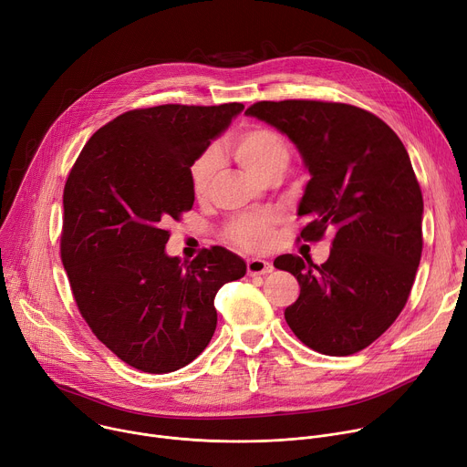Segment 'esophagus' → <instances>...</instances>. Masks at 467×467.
<instances>
[{"mask_svg":"<svg viewBox=\"0 0 467 467\" xmlns=\"http://www.w3.org/2000/svg\"><path fill=\"white\" fill-rule=\"evenodd\" d=\"M274 270L272 263L265 259H247V274L249 275H266Z\"/></svg>","mask_w":467,"mask_h":467,"instance_id":"34e87169","label":"esophagus"}]
</instances>
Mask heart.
<instances>
[{
  "label": "heart",
  "mask_w": 467,
  "mask_h": 467,
  "mask_svg": "<svg viewBox=\"0 0 467 467\" xmlns=\"http://www.w3.org/2000/svg\"><path fill=\"white\" fill-rule=\"evenodd\" d=\"M227 147L233 158L253 175L263 181H277L290 163L292 149L288 140L268 126H247L229 138ZM218 169V154L208 149L201 152L190 165V184L197 197H204ZM279 218L272 212L268 214H247L233 220L227 227V238L247 249L263 251L272 244L274 227Z\"/></svg>",
  "instance_id": "heart-1"
}]
</instances>
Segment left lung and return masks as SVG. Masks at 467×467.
Instances as JSON below:
<instances>
[{"label": "left lung", "mask_w": 467, "mask_h": 467, "mask_svg": "<svg viewBox=\"0 0 467 467\" xmlns=\"http://www.w3.org/2000/svg\"><path fill=\"white\" fill-rule=\"evenodd\" d=\"M300 150L311 181L298 206L300 236L335 233L329 257L279 255L274 266L300 283L285 320L309 348L350 356L404 309L422 251V195L410 156L376 115L338 102H257L245 109Z\"/></svg>", "instance_id": "8db88e82"}]
</instances>
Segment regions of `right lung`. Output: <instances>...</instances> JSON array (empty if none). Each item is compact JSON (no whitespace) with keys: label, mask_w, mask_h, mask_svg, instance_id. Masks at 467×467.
<instances>
[{"label":"right lung","mask_w":467,"mask_h":467,"mask_svg":"<svg viewBox=\"0 0 467 467\" xmlns=\"http://www.w3.org/2000/svg\"><path fill=\"white\" fill-rule=\"evenodd\" d=\"M244 104H165L119 115L81 149L63 192L61 261L93 333L130 367L192 363L218 324V290L245 275L225 247L169 257L165 225L193 206L192 161Z\"/></svg>","instance_id":"1"}]
</instances>
